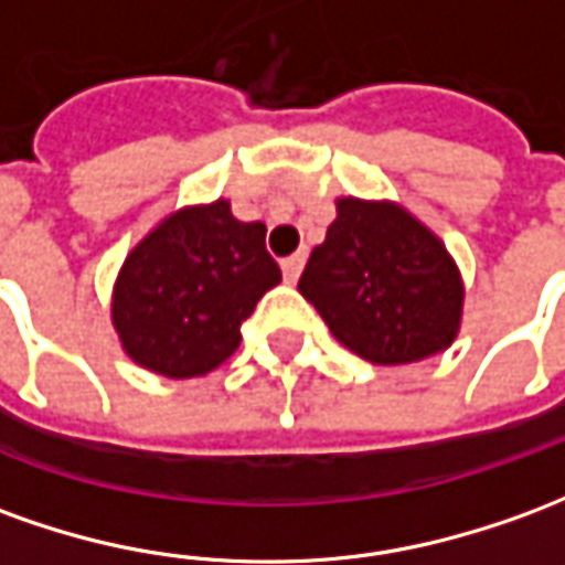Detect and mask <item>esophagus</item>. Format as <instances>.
Returning <instances> with one entry per match:
<instances>
[{
    "instance_id": "esophagus-1",
    "label": "esophagus",
    "mask_w": 565,
    "mask_h": 565,
    "mask_svg": "<svg viewBox=\"0 0 565 565\" xmlns=\"http://www.w3.org/2000/svg\"><path fill=\"white\" fill-rule=\"evenodd\" d=\"M302 266H306V256H302V254L287 256V259H284V263H281L284 281H287V284L299 281V275H302Z\"/></svg>"
}]
</instances>
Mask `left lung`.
Listing matches in <instances>:
<instances>
[{
	"instance_id": "8db88e82",
	"label": "left lung",
	"mask_w": 565,
	"mask_h": 565,
	"mask_svg": "<svg viewBox=\"0 0 565 565\" xmlns=\"http://www.w3.org/2000/svg\"><path fill=\"white\" fill-rule=\"evenodd\" d=\"M299 294L345 349L394 366L452 345L465 287L440 238L401 204L339 199Z\"/></svg>"
}]
</instances>
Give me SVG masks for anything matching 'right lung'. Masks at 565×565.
Here are the masks:
<instances>
[{
	"mask_svg": "<svg viewBox=\"0 0 565 565\" xmlns=\"http://www.w3.org/2000/svg\"><path fill=\"white\" fill-rule=\"evenodd\" d=\"M278 281L263 223L235 220L223 199L183 207L128 254L113 323L121 349L146 370L204 376L235 354L242 323Z\"/></svg>",
	"mask_w": 565,
	"mask_h": 565,
	"instance_id": "add662e5",
	"label": "right lung"
}]
</instances>
